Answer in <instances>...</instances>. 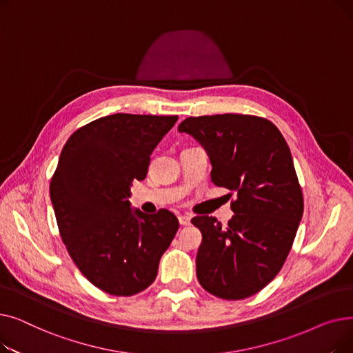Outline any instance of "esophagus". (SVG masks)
Segmentation results:
<instances>
[{
	"instance_id": "obj_1",
	"label": "esophagus",
	"mask_w": 353,
	"mask_h": 353,
	"mask_svg": "<svg viewBox=\"0 0 353 353\" xmlns=\"http://www.w3.org/2000/svg\"><path fill=\"white\" fill-rule=\"evenodd\" d=\"M190 220H192V217L190 216H179V223L181 225V226H188V225H190Z\"/></svg>"
}]
</instances>
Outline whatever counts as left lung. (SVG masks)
<instances>
[{
    "mask_svg": "<svg viewBox=\"0 0 353 353\" xmlns=\"http://www.w3.org/2000/svg\"><path fill=\"white\" fill-rule=\"evenodd\" d=\"M179 132L205 147L216 186L237 194L228 226L212 216L192 219L203 236L197 279L217 298L246 299L281 272L303 214L290 148L272 121L256 116L189 117Z\"/></svg>",
    "mask_w": 353,
    "mask_h": 353,
    "instance_id": "1",
    "label": "left lung"
}]
</instances>
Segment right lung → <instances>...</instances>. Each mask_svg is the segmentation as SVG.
<instances>
[{
  "mask_svg": "<svg viewBox=\"0 0 353 353\" xmlns=\"http://www.w3.org/2000/svg\"><path fill=\"white\" fill-rule=\"evenodd\" d=\"M177 116L117 113L74 132L63 147L50 197L63 242L87 279L103 292L132 296L150 286L179 229L165 209L133 210V180Z\"/></svg>",
  "mask_w": 353,
  "mask_h": 353,
  "instance_id": "obj_1",
  "label": "right lung"
}]
</instances>
